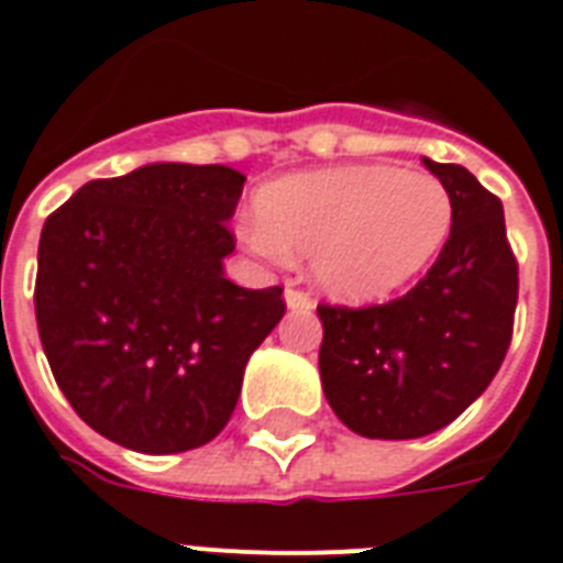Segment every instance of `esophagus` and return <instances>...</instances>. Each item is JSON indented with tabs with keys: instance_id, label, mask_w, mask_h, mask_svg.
I'll list each match as a JSON object with an SVG mask.
<instances>
[{
	"instance_id": "esophagus-1",
	"label": "esophagus",
	"mask_w": 563,
	"mask_h": 563,
	"mask_svg": "<svg viewBox=\"0 0 563 563\" xmlns=\"http://www.w3.org/2000/svg\"><path fill=\"white\" fill-rule=\"evenodd\" d=\"M283 300H286V307H289V310H295V312H310L312 310V298L307 295V291L286 289Z\"/></svg>"
}]
</instances>
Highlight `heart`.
I'll list each match as a JSON object with an SVG mask.
<instances>
[{
	"mask_svg": "<svg viewBox=\"0 0 563 563\" xmlns=\"http://www.w3.org/2000/svg\"><path fill=\"white\" fill-rule=\"evenodd\" d=\"M244 242L272 260L310 256V277L342 303L405 289L449 242V188L424 170L339 165L274 179L256 191Z\"/></svg>",
	"mask_w": 563,
	"mask_h": 563,
	"instance_id": "1",
	"label": "heart"
}]
</instances>
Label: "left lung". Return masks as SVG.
<instances>
[{
    "label": "left lung",
    "instance_id": "8db88e82",
    "mask_svg": "<svg viewBox=\"0 0 563 563\" xmlns=\"http://www.w3.org/2000/svg\"><path fill=\"white\" fill-rule=\"evenodd\" d=\"M422 162L454 206L431 272L380 307H319L321 389L342 424L368 440H416L454 422L510 345L517 260L499 197L466 167Z\"/></svg>",
    "mask_w": 563,
    "mask_h": 563
}]
</instances>
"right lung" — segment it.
I'll return each mask as SVG.
<instances>
[{
  "label": "right lung",
  "instance_id": "obj_1",
  "mask_svg": "<svg viewBox=\"0 0 563 563\" xmlns=\"http://www.w3.org/2000/svg\"><path fill=\"white\" fill-rule=\"evenodd\" d=\"M244 174L153 162L91 179L46 218L34 316L73 410L144 454L206 445L235 410L283 289L227 280Z\"/></svg>",
  "mask_w": 563,
  "mask_h": 563
}]
</instances>
